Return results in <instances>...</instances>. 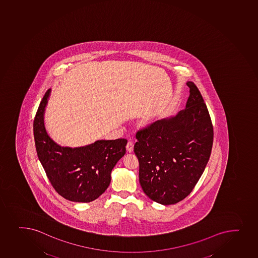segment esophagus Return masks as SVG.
<instances>
[{"instance_id": "esophagus-1", "label": "esophagus", "mask_w": 258, "mask_h": 258, "mask_svg": "<svg viewBox=\"0 0 258 258\" xmlns=\"http://www.w3.org/2000/svg\"><path fill=\"white\" fill-rule=\"evenodd\" d=\"M133 147H134V145H133V142H128L127 145H126V150H127L128 152H133Z\"/></svg>"}]
</instances>
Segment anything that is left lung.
I'll use <instances>...</instances> for the list:
<instances>
[{
    "mask_svg": "<svg viewBox=\"0 0 258 258\" xmlns=\"http://www.w3.org/2000/svg\"><path fill=\"white\" fill-rule=\"evenodd\" d=\"M186 108L139 130L134 153L139 161V182L149 199L173 205L192 192L212 153L213 126L201 92L187 82Z\"/></svg>",
    "mask_w": 258,
    "mask_h": 258,
    "instance_id": "obj_1",
    "label": "left lung"
}]
</instances>
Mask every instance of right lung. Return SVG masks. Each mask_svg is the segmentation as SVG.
<instances>
[{"instance_id": "right-lung-1", "label": "right lung", "mask_w": 258, "mask_h": 258, "mask_svg": "<svg viewBox=\"0 0 258 258\" xmlns=\"http://www.w3.org/2000/svg\"><path fill=\"white\" fill-rule=\"evenodd\" d=\"M51 88L45 93L34 119L35 149L49 181L63 198L88 203L104 192L111 171L125 154L127 140H98L87 146L62 147L46 133L44 114Z\"/></svg>"}]
</instances>
